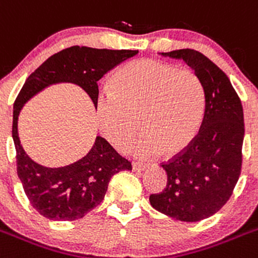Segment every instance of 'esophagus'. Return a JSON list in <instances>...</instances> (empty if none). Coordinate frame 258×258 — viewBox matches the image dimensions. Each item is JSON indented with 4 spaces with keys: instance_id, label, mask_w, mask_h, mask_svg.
Instances as JSON below:
<instances>
[{
    "instance_id": "1",
    "label": "esophagus",
    "mask_w": 258,
    "mask_h": 258,
    "mask_svg": "<svg viewBox=\"0 0 258 258\" xmlns=\"http://www.w3.org/2000/svg\"><path fill=\"white\" fill-rule=\"evenodd\" d=\"M149 165L144 164V163H132V169L136 170V172H144V170L148 169Z\"/></svg>"
}]
</instances>
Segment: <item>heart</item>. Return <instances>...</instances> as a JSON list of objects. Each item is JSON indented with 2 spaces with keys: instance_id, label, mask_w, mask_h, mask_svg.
Instances as JSON below:
<instances>
[{
  "instance_id": "b5f03b06",
  "label": "heart",
  "mask_w": 258,
  "mask_h": 258,
  "mask_svg": "<svg viewBox=\"0 0 258 258\" xmlns=\"http://www.w3.org/2000/svg\"><path fill=\"white\" fill-rule=\"evenodd\" d=\"M204 110V86L192 70L151 58L118 70L109 93L95 103L100 132L117 149L132 139L137 118L144 132L128 150L140 158L183 150L199 132Z\"/></svg>"
}]
</instances>
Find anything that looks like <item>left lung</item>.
I'll return each mask as SVG.
<instances>
[{
	"label": "left lung",
	"instance_id": "1",
	"mask_svg": "<svg viewBox=\"0 0 258 258\" xmlns=\"http://www.w3.org/2000/svg\"><path fill=\"white\" fill-rule=\"evenodd\" d=\"M183 59L199 76L205 93L201 128L188 148L163 164L168 182L151 195L155 210L178 221L204 220L223 208L238 182L244 139L243 108L228 76L194 49L163 52Z\"/></svg>",
	"mask_w": 258,
	"mask_h": 258
}]
</instances>
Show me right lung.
Listing matches in <instances>:
<instances>
[{"label":"right lung","mask_w":258,"mask_h":258,"mask_svg":"<svg viewBox=\"0 0 258 258\" xmlns=\"http://www.w3.org/2000/svg\"><path fill=\"white\" fill-rule=\"evenodd\" d=\"M137 53L139 50L75 45L50 56L26 79L14 103L13 139L24 191L33 208L44 218L57 221L84 218L103 201L110 178L132 167L100 136H96L89 153L72 164L50 168L34 162L25 153L19 137L21 108L43 89L61 83L79 86L90 96L95 107L99 95L98 81Z\"/></svg>","instance_id":"add662e5"}]
</instances>
